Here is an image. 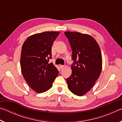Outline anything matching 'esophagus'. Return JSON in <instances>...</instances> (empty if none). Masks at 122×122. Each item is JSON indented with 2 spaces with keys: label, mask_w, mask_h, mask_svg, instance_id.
I'll use <instances>...</instances> for the list:
<instances>
[{
  "label": "esophagus",
  "mask_w": 122,
  "mask_h": 122,
  "mask_svg": "<svg viewBox=\"0 0 122 122\" xmlns=\"http://www.w3.org/2000/svg\"><path fill=\"white\" fill-rule=\"evenodd\" d=\"M59 67H60V68L61 69H62L63 68H65V66H64V65H60Z\"/></svg>",
  "instance_id": "esophagus-1"
}]
</instances>
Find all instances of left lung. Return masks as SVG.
<instances>
[{"mask_svg":"<svg viewBox=\"0 0 122 122\" xmlns=\"http://www.w3.org/2000/svg\"><path fill=\"white\" fill-rule=\"evenodd\" d=\"M72 49V73L67 78L68 87L74 94L83 96L97 80L102 71V58L97 42L91 36L66 32Z\"/></svg>","mask_w":122,"mask_h":122,"instance_id":"8db88e82","label":"left lung"}]
</instances>
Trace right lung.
I'll return each mask as SVG.
<instances>
[{
    "instance_id": "right-lung-1",
    "label": "right lung",
    "mask_w": 122,
    "mask_h": 122,
    "mask_svg": "<svg viewBox=\"0 0 122 122\" xmlns=\"http://www.w3.org/2000/svg\"><path fill=\"white\" fill-rule=\"evenodd\" d=\"M59 32H45L29 36L22 47L20 66L28 86L38 93L51 88L59 71L53 63L51 46Z\"/></svg>"
}]
</instances>
